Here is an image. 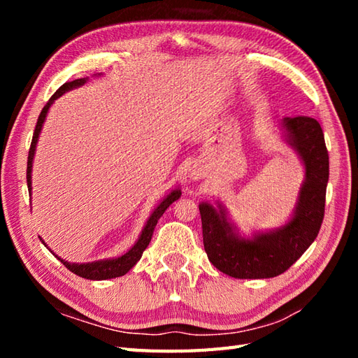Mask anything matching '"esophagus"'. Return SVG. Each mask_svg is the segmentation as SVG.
I'll list each match as a JSON object with an SVG mask.
<instances>
[{"label":"esophagus","mask_w":358,"mask_h":358,"mask_svg":"<svg viewBox=\"0 0 358 358\" xmlns=\"http://www.w3.org/2000/svg\"><path fill=\"white\" fill-rule=\"evenodd\" d=\"M189 177H191L192 180H199V178H201V172L199 169H192L191 173H189Z\"/></svg>","instance_id":"34e87169"}]
</instances>
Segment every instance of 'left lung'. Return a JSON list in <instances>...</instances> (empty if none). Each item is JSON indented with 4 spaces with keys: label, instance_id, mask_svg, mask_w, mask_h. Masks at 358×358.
I'll use <instances>...</instances> for the list:
<instances>
[{
    "label": "left lung",
    "instance_id": "left-lung-1",
    "mask_svg": "<svg viewBox=\"0 0 358 358\" xmlns=\"http://www.w3.org/2000/svg\"><path fill=\"white\" fill-rule=\"evenodd\" d=\"M280 127L283 141L305 167V180L285 224L245 235L222 201L199 204L209 262L234 278H272L283 273L313 245L323 222L329 155L320 123L309 117H286Z\"/></svg>",
    "mask_w": 358,
    "mask_h": 358
}]
</instances>
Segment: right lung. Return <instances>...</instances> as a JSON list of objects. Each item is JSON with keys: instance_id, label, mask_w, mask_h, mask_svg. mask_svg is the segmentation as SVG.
Here are the masks:
<instances>
[{"instance_id": "add662e5", "label": "right lung", "mask_w": 358, "mask_h": 358, "mask_svg": "<svg viewBox=\"0 0 358 358\" xmlns=\"http://www.w3.org/2000/svg\"><path fill=\"white\" fill-rule=\"evenodd\" d=\"M101 73H95V77H100ZM89 77L86 78H78V80H73L69 83H64V85L59 87L55 94L50 96V100L45 103V106L43 108L40 117H38L36 121V126H35V132L32 136V144H30V149H29V158H27V187H29V194L32 195V166H34V158H35V150H36V144H38V138H40V134H41V129L43 124L45 121V117H48L50 106L55 103V100H58L59 96L64 95L66 92H69V90H73L77 87L85 86L87 83ZM181 196V189L178 186H175L173 189H171L169 194H167L164 199L158 203V206L152 210V214L149 215L148 222L144 223L143 229L138 235V238L134 243V246L127 250L126 254L120 255V257H113V258H103V260H96V262H89V263H71L67 260H63L62 257H58L57 254H53L52 250L48 248V245L43 241V238L40 237L43 245L48 248L50 252L55 255L59 262H62L67 269L71 272L77 273L78 277L83 278H87V280H109V278H115V277H121L131 271L134 266L136 264V262L140 260L144 249L149 246L150 238H152V234H154L155 226L158 223L159 217L164 214V210L171 206L173 201H177Z\"/></svg>"}]
</instances>
